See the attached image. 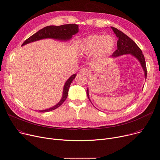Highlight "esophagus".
Instances as JSON below:
<instances>
[{
  "instance_id": "obj_1",
  "label": "esophagus",
  "mask_w": 160,
  "mask_h": 160,
  "mask_svg": "<svg viewBox=\"0 0 160 160\" xmlns=\"http://www.w3.org/2000/svg\"><path fill=\"white\" fill-rule=\"evenodd\" d=\"M81 73L82 75H86V76H87V75L90 73V70L88 68H83L81 70Z\"/></svg>"
}]
</instances>
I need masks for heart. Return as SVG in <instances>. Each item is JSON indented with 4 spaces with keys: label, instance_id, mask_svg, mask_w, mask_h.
Instances as JSON below:
<instances>
[{
    "label": "heart",
    "instance_id": "b5f03b06",
    "mask_svg": "<svg viewBox=\"0 0 160 160\" xmlns=\"http://www.w3.org/2000/svg\"><path fill=\"white\" fill-rule=\"evenodd\" d=\"M116 46L115 39L112 35L93 34L82 39L79 46V52L82 55L95 53L98 58L110 53Z\"/></svg>",
    "mask_w": 160,
    "mask_h": 160
}]
</instances>
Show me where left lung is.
Masks as SVG:
<instances>
[{"mask_svg":"<svg viewBox=\"0 0 160 160\" xmlns=\"http://www.w3.org/2000/svg\"><path fill=\"white\" fill-rule=\"evenodd\" d=\"M112 29L113 30L114 32L118 37V40L117 42V50L112 54V57H118L121 55L130 53L133 55L139 61L141 64H142L143 70L145 72V76L147 78V70L146 67V62L145 59L144 58V55L142 53V50H141L139 46L135 43L134 41L131 39L130 37H128L127 35L121 31L118 30L117 28L114 27H111ZM87 96L89 99L88 96V90H87Z\"/></svg>","mask_w":160,"mask_h":160,"instance_id":"1","label":"left lung"}]
</instances>
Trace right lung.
I'll use <instances>...</instances> for the list:
<instances>
[{"instance_id": "right-lung-1", "label": "right lung", "mask_w": 160, "mask_h": 160, "mask_svg": "<svg viewBox=\"0 0 160 160\" xmlns=\"http://www.w3.org/2000/svg\"><path fill=\"white\" fill-rule=\"evenodd\" d=\"M78 25L76 24H64L61 26H49L43 28L42 29L40 30L39 31L30 37L29 38L27 39L22 44V46L28 43H30L31 42H33L35 41H38L42 39L45 38H53L57 39H61V40H68L72 37L73 35H75L78 32ZM76 76V74H73L66 82L64 89H63V96L60 101V102L58 105L46 109L44 110H40L41 112H49L53 110H55L57 108L59 107L64 101L67 99L68 90L70 88V86L72 82V81L75 79Z\"/></svg>"}]
</instances>
